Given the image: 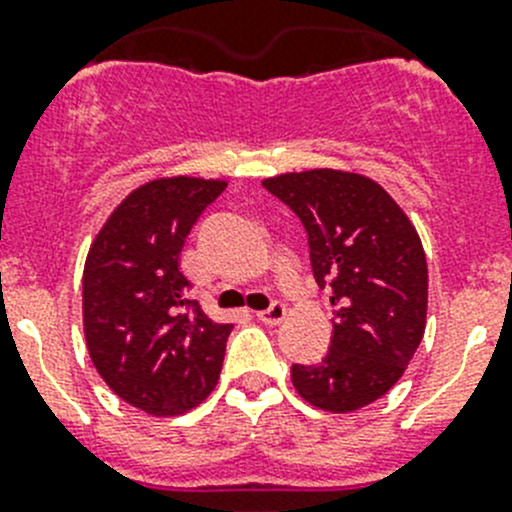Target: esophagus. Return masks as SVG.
I'll return each instance as SVG.
<instances>
[{
  "label": "esophagus",
  "instance_id": "obj_1",
  "mask_svg": "<svg viewBox=\"0 0 512 512\" xmlns=\"http://www.w3.org/2000/svg\"><path fill=\"white\" fill-rule=\"evenodd\" d=\"M287 317V307L282 302H272L270 307L262 309V312H257V319H260L262 324H282Z\"/></svg>",
  "mask_w": 512,
  "mask_h": 512
}]
</instances>
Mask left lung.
Returning <instances> with one entry per match:
<instances>
[{
  "label": "left lung",
  "instance_id": "1",
  "mask_svg": "<svg viewBox=\"0 0 512 512\" xmlns=\"http://www.w3.org/2000/svg\"><path fill=\"white\" fill-rule=\"evenodd\" d=\"M302 220L314 280L332 287L334 334L317 364H294L307 404L352 414L381 399L414 359L428 309V267L409 215L376 180L312 168L262 180Z\"/></svg>",
  "mask_w": 512,
  "mask_h": 512
}]
</instances>
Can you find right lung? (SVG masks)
Listing matches in <instances>:
<instances>
[{
    "label": "right lung",
    "mask_w": 512,
    "mask_h": 512,
    "mask_svg": "<svg viewBox=\"0 0 512 512\" xmlns=\"http://www.w3.org/2000/svg\"><path fill=\"white\" fill-rule=\"evenodd\" d=\"M225 178L165 175L116 205L84 265V337L108 389L151 416L203 404L220 379L232 324L188 299L180 250Z\"/></svg>",
    "instance_id": "add662e5"
}]
</instances>
